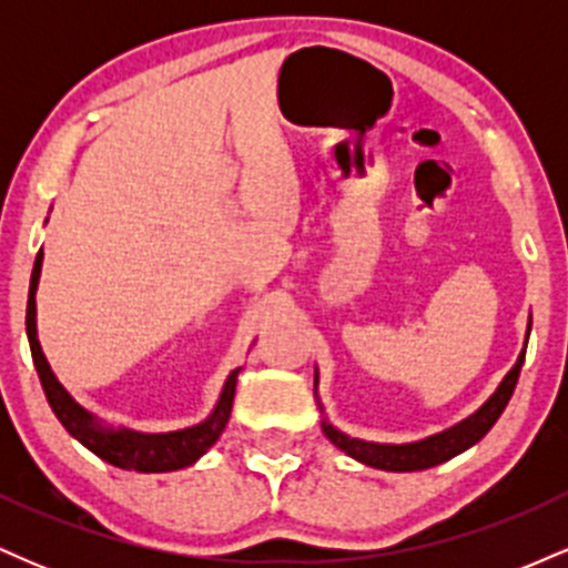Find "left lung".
<instances>
[{
  "mask_svg": "<svg viewBox=\"0 0 568 568\" xmlns=\"http://www.w3.org/2000/svg\"><path fill=\"white\" fill-rule=\"evenodd\" d=\"M531 331V325H529ZM529 336V334H526ZM529 342V338H526ZM526 349L520 352L515 366L507 371V376L501 379L488 400L475 410L473 416L462 419L459 425L443 429L438 435H429L425 440L416 443H371V440H361V438H349L344 435L342 429H336L328 419H323V433L338 452H344L352 459L363 462V465L376 467V470H387V473H414V470H427V467L440 465V462L452 459V456L467 452V448L475 446L488 429L494 427V422L499 419L501 410H505L507 400L513 397L515 384H518L520 376V366H524ZM315 387H317V371H315ZM323 410V406H321Z\"/></svg>",
  "mask_w": 568,
  "mask_h": 568,
  "instance_id": "8db88e82",
  "label": "left lung"
}]
</instances>
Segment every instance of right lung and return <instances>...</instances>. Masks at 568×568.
I'll use <instances>...</instances> for the list:
<instances>
[{
    "mask_svg": "<svg viewBox=\"0 0 568 568\" xmlns=\"http://www.w3.org/2000/svg\"><path fill=\"white\" fill-rule=\"evenodd\" d=\"M42 251H39L34 272H31L29 304H26V336H29V347L31 357H34L39 382H42V389L44 395H48V403L58 416V422H61L71 438L80 440L88 452L101 456L103 462L120 467V470L173 473L181 470V467L194 465V462L221 438L226 422H230L240 368H234L232 374L226 376V384L224 389H221L216 408H213L211 416H207L205 422H200V425L173 429V433H139V429L130 427H106L98 416L90 414L88 408L80 406V403L67 393V387L55 379L48 357H44L42 347H39L34 296L39 285V272H42Z\"/></svg>",
    "mask_w": 568,
    "mask_h": 568,
    "instance_id": "right-lung-1",
    "label": "right lung"
}]
</instances>
